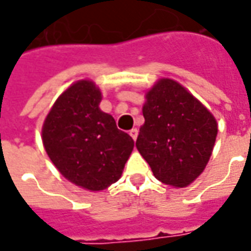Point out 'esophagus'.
<instances>
[{
  "instance_id": "esophagus-1",
  "label": "esophagus",
  "mask_w": 251,
  "mask_h": 251,
  "mask_svg": "<svg viewBox=\"0 0 251 251\" xmlns=\"http://www.w3.org/2000/svg\"><path fill=\"white\" fill-rule=\"evenodd\" d=\"M129 135H131V138H132L134 141H136V138H138V129L136 128L131 129V131H129Z\"/></svg>"
}]
</instances>
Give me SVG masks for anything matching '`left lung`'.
<instances>
[{
  "instance_id": "8db88e82",
  "label": "left lung",
  "mask_w": 251,
  "mask_h": 251,
  "mask_svg": "<svg viewBox=\"0 0 251 251\" xmlns=\"http://www.w3.org/2000/svg\"><path fill=\"white\" fill-rule=\"evenodd\" d=\"M145 124L136 148L154 176L186 187L208 164L217 135L213 115L172 79H161L146 94Z\"/></svg>"
}]
</instances>
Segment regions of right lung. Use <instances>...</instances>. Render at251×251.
<instances>
[{
	"instance_id": "add662e5",
	"label": "right lung",
	"mask_w": 251,
	"mask_h": 251,
	"mask_svg": "<svg viewBox=\"0 0 251 251\" xmlns=\"http://www.w3.org/2000/svg\"><path fill=\"white\" fill-rule=\"evenodd\" d=\"M101 91L90 80L58 97L42 128L43 146L64 177L100 191L119 180L134 149L132 138L100 109Z\"/></svg>"
}]
</instances>
